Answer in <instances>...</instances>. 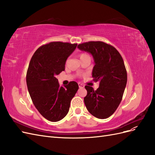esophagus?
I'll return each instance as SVG.
<instances>
[{"mask_svg":"<svg viewBox=\"0 0 155 155\" xmlns=\"http://www.w3.org/2000/svg\"><path fill=\"white\" fill-rule=\"evenodd\" d=\"M78 85H79V87L80 88H84V87H85V85H83L82 83H78Z\"/></svg>","mask_w":155,"mask_h":155,"instance_id":"1","label":"esophagus"}]
</instances>
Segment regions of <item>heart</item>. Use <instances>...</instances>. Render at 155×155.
I'll use <instances>...</instances> for the list:
<instances>
[{"label":"heart","mask_w":155,"mask_h":155,"mask_svg":"<svg viewBox=\"0 0 155 155\" xmlns=\"http://www.w3.org/2000/svg\"><path fill=\"white\" fill-rule=\"evenodd\" d=\"M79 58H80V59H85L87 58H90V56L85 53H81L79 54Z\"/></svg>","instance_id":"b5f03b06"}]
</instances>
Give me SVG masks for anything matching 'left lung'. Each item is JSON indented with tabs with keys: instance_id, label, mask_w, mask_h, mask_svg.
I'll list each match as a JSON object with an SVG mask.
<instances>
[{
	"instance_id": "8db88e82",
	"label": "left lung",
	"mask_w": 155,
	"mask_h": 155,
	"mask_svg": "<svg viewBox=\"0 0 155 155\" xmlns=\"http://www.w3.org/2000/svg\"><path fill=\"white\" fill-rule=\"evenodd\" d=\"M78 48L91 53L95 65L93 81L100 82L96 91L86 85L84 102L90 113L100 119L110 116L122 100L127 81V74L122 57L114 46L102 41H89L79 44Z\"/></svg>"
}]
</instances>
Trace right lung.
<instances>
[{"mask_svg":"<svg viewBox=\"0 0 155 155\" xmlns=\"http://www.w3.org/2000/svg\"><path fill=\"white\" fill-rule=\"evenodd\" d=\"M78 44L51 42L37 49L27 70L26 84L33 104L50 121H58L68 114L70 101L79 86L76 81L60 87L56 75L65 68L68 56Z\"/></svg>","mask_w":155,"mask_h":155,"instance_id":"right-lung-1","label":"right lung"}]
</instances>
